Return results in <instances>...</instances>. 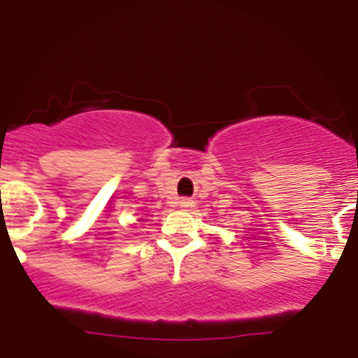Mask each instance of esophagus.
<instances>
[{"instance_id":"esophagus-1","label":"esophagus","mask_w":358,"mask_h":358,"mask_svg":"<svg viewBox=\"0 0 358 358\" xmlns=\"http://www.w3.org/2000/svg\"><path fill=\"white\" fill-rule=\"evenodd\" d=\"M179 207L182 208V210H191V208L194 207V201L191 200V198H180Z\"/></svg>"}]
</instances>
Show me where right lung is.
I'll list each match as a JSON object with an SVG mask.
<instances>
[{
    "mask_svg": "<svg viewBox=\"0 0 358 358\" xmlns=\"http://www.w3.org/2000/svg\"><path fill=\"white\" fill-rule=\"evenodd\" d=\"M139 221H141V219H139Z\"/></svg>",
    "mask_w": 358,
    "mask_h": 358,
    "instance_id": "add662e5",
    "label": "right lung"
}]
</instances>
